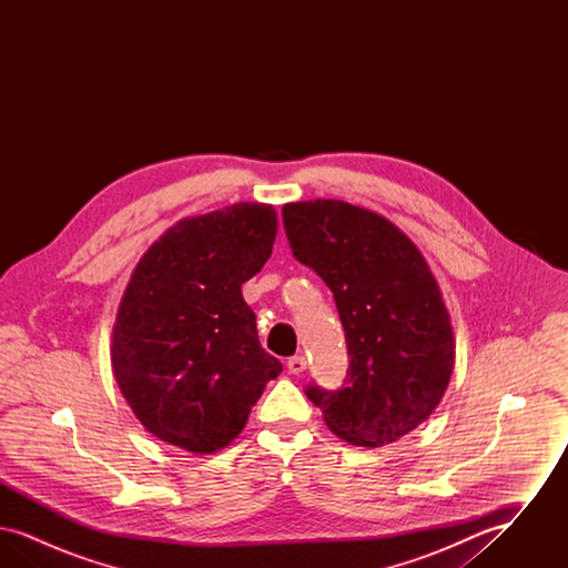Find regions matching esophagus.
<instances>
[{
	"label": "esophagus",
	"instance_id": "obj_1",
	"mask_svg": "<svg viewBox=\"0 0 568 568\" xmlns=\"http://www.w3.org/2000/svg\"><path fill=\"white\" fill-rule=\"evenodd\" d=\"M306 366H308V362H306L304 355H294V357H290V362H287V371H290L292 375H302V373L306 371Z\"/></svg>",
	"mask_w": 568,
	"mask_h": 568
}]
</instances>
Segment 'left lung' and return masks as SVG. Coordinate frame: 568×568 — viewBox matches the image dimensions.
I'll use <instances>...</instances> for the list:
<instances>
[{
	"mask_svg": "<svg viewBox=\"0 0 568 568\" xmlns=\"http://www.w3.org/2000/svg\"><path fill=\"white\" fill-rule=\"evenodd\" d=\"M283 223L294 257L334 294L352 357L345 385H308V400L352 445L398 440L433 415L456 359L430 266L392 221L349 202L285 204Z\"/></svg>",
	"mask_w": 568,
	"mask_h": 568,
	"instance_id": "8db88e82",
	"label": "left lung"
}]
</instances>
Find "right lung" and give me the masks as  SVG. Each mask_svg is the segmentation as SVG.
Listing matches in <instances>:
<instances>
[{
    "instance_id": "obj_1",
    "label": "right lung",
    "mask_w": 568,
    "mask_h": 568,
    "mask_svg": "<svg viewBox=\"0 0 568 568\" xmlns=\"http://www.w3.org/2000/svg\"><path fill=\"white\" fill-rule=\"evenodd\" d=\"M276 227V211L260 202L187 216L132 272L112 327V373L163 443L223 449L283 371L262 349L241 290L268 262Z\"/></svg>"
}]
</instances>
